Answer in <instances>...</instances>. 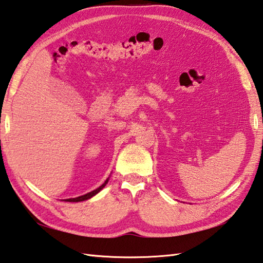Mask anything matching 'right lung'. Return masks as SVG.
I'll list each match as a JSON object with an SVG mask.
<instances>
[{"label":"right lung","mask_w":263,"mask_h":263,"mask_svg":"<svg viewBox=\"0 0 263 263\" xmlns=\"http://www.w3.org/2000/svg\"><path fill=\"white\" fill-rule=\"evenodd\" d=\"M108 180H109V177H108L107 179H106V181L101 184L100 187H98L97 189H95V190H92V192H90V193H87V194H85V195H82V196H79V197H75V198H67V199H65L66 202H83V200H86V199H90L91 197H93L95 195H97L98 193L99 192H101L102 189L105 188V186L106 184L108 183Z\"/></svg>","instance_id":"obj_1"}]
</instances>
